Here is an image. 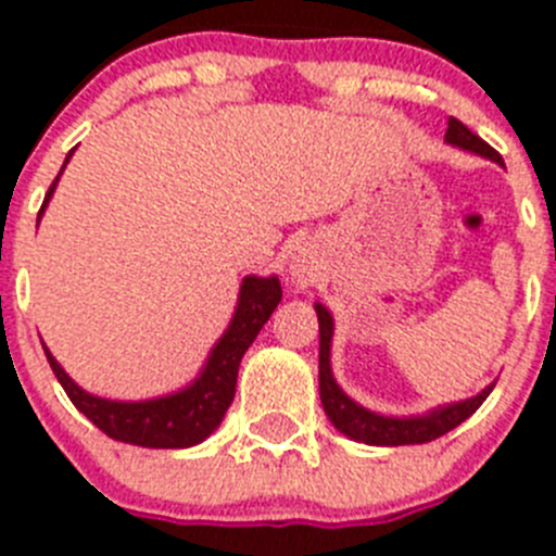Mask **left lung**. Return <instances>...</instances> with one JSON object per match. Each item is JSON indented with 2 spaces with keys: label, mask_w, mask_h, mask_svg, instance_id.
Masks as SVG:
<instances>
[{
  "label": "left lung",
  "mask_w": 556,
  "mask_h": 556,
  "mask_svg": "<svg viewBox=\"0 0 556 556\" xmlns=\"http://www.w3.org/2000/svg\"><path fill=\"white\" fill-rule=\"evenodd\" d=\"M445 141L448 144L462 147V150L479 152L484 159L495 161V164H504L498 152L488 144L484 139H479L470 127L462 125L459 119L451 116L448 130H445ZM317 320H320V401L323 409H326L328 420L337 426L342 434H348L351 440H358V443L367 445H417V443H431L437 437L448 434L451 429L468 420L481 404L484 397L490 395L495 384H490L488 390H481L476 397H468L462 404L443 406V409H434L429 415L420 417H384L376 415V412H367L365 406L353 404L345 392L339 390L337 381L331 376V333L333 323L331 314H328L326 306L317 303Z\"/></svg>",
  "instance_id": "left-lung-1"
}]
</instances>
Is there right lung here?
Wrapping results in <instances>:
<instances>
[{"label": "right lung", "mask_w": 556, "mask_h": 556, "mask_svg": "<svg viewBox=\"0 0 556 556\" xmlns=\"http://www.w3.org/2000/svg\"><path fill=\"white\" fill-rule=\"evenodd\" d=\"M72 155V152H68ZM66 155V161H68ZM66 166V164H63ZM63 172V169H61ZM61 178V175H58ZM58 178L49 186L38 217L47 208V200L55 191ZM281 303V283L278 278H255L248 275L239 292V306H236L233 320L228 331L211 351L208 365L200 372V378L186 390L175 395L155 397V401H139V404H125V401H105V397L88 395L86 390L72 381L58 365L55 356L47 351V362L66 390L68 401L83 412L100 431L119 443L141 445V448H189V445L203 443L211 431L223 424L225 412L236 395V376H239V362L244 351L253 345V339L269 320V314Z\"/></svg>", "instance_id": "obj_1"}]
</instances>
